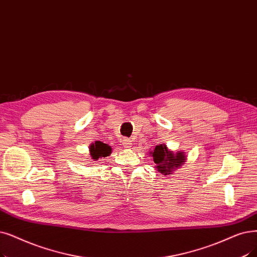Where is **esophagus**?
Masks as SVG:
<instances>
[{
	"label": "esophagus",
	"mask_w": 257,
	"mask_h": 257,
	"mask_svg": "<svg viewBox=\"0 0 257 257\" xmlns=\"http://www.w3.org/2000/svg\"><path fill=\"white\" fill-rule=\"evenodd\" d=\"M121 144H122V146H124L125 148H130L131 145H132L131 140H129V139H127V138H125L124 140L121 141Z\"/></svg>",
	"instance_id": "obj_1"
}]
</instances>
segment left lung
I'll return each mask as SVG.
<instances>
[{
  "label": "left lung",
  "mask_w": 257,
  "mask_h": 257,
  "mask_svg": "<svg viewBox=\"0 0 257 257\" xmlns=\"http://www.w3.org/2000/svg\"><path fill=\"white\" fill-rule=\"evenodd\" d=\"M152 156L156 165L155 168H158V170L164 175L171 174L173 169H176L177 167L182 166L186 160L184 152H178L174 154L172 151L167 149L166 145L156 146L152 152Z\"/></svg>",
  "instance_id": "8db88e82"
}]
</instances>
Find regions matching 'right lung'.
Masks as SVG:
<instances>
[{"instance_id": "add662e5", "label": "right lung", "mask_w": 257, "mask_h": 257, "mask_svg": "<svg viewBox=\"0 0 257 257\" xmlns=\"http://www.w3.org/2000/svg\"><path fill=\"white\" fill-rule=\"evenodd\" d=\"M90 155L91 158L96 161L99 158H106L111 153V148L107 144H104L102 142H95L90 146Z\"/></svg>"}]
</instances>
